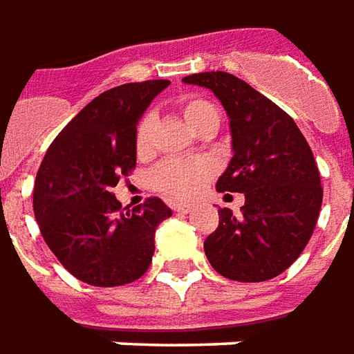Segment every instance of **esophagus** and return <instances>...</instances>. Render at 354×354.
<instances>
[{
	"mask_svg": "<svg viewBox=\"0 0 354 354\" xmlns=\"http://www.w3.org/2000/svg\"><path fill=\"white\" fill-rule=\"evenodd\" d=\"M194 207L189 205V203H174V212H178V214H189Z\"/></svg>",
	"mask_w": 354,
	"mask_h": 354,
	"instance_id": "1",
	"label": "esophagus"
}]
</instances>
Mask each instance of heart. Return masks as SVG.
Instances as JSON below:
<instances>
[{
    "label": "heart",
    "mask_w": 354,
    "mask_h": 354,
    "mask_svg": "<svg viewBox=\"0 0 354 354\" xmlns=\"http://www.w3.org/2000/svg\"><path fill=\"white\" fill-rule=\"evenodd\" d=\"M182 117L186 119L189 127L198 133L214 123H219L217 109L209 102L201 97H192L182 104ZM154 137V115L147 113L137 125L135 133V149L140 158H147L153 153ZM215 165L207 158H194V160H168L160 165L154 172L153 182L156 189L174 198V200H192L207 186L214 178Z\"/></svg>",
    "instance_id": "heart-1"
}]
</instances>
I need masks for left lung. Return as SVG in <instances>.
Listing matches in <instances>:
<instances>
[{"label": "left lung", "instance_id": "left-lung-1", "mask_svg": "<svg viewBox=\"0 0 354 354\" xmlns=\"http://www.w3.org/2000/svg\"><path fill=\"white\" fill-rule=\"evenodd\" d=\"M215 93L229 117L233 156L217 192L245 194L241 214L219 209L205 239L209 264L237 282L282 274L306 249L322 209L319 170L294 119L245 80L227 72L182 78Z\"/></svg>", "mask_w": 354, "mask_h": 354}]
</instances>
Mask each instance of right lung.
<instances>
[{
    "label": "right lung",
    "instance_id": "add662e5",
    "mask_svg": "<svg viewBox=\"0 0 354 354\" xmlns=\"http://www.w3.org/2000/svg\"><path fill=\"white\" fill-rule=\"evenodd\" d=\"M168 80L100 93L58 133L35 180L32 209L60 264L92 286H123L151 266L156 227L172 215L158 198L123 214L111 194L137 165V123Z\"/></svg>",
    "mask_w": 354,
    "mask_h": 354
}]
</instances>
